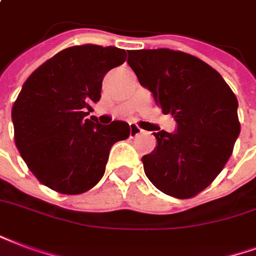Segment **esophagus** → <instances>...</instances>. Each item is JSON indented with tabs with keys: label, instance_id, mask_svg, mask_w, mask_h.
Instances as JSON below:
<instances>
[{
	"label": "esophagus",
	"instance_id": "1",
	"mask_svg": "<svg viewBox=\"0 0 256 256\" xmlns=\"http://www.w3.org/2000/svg\"><path fill=\"white\" fill-rule=\"evenodd\" d=\"M141 133H142V128H138L137 124H134V123H130V137H137Z\"/></svg>",
	"mask_w": 256,
	"mask_h": 256
}]
</instances>
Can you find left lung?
I'll list each match as a JSON object with an SVG mask.
<instances>
[{"label":"left lung","mask_w":256,"mask_h":256,"mask_svg":"<svg viewBox=\"0 0 256 256\" xmlns=\"http://www.w3.org/2000/svg\"><path fill=\"white\" fill-rule=\"evenodd\" d=\"M128 66L153 94L178 132L154 134L157 146L142 157L154 187L179 200L204 191L222 171L240 134L238 99L217 70L183 51H128Z\"/></svg>","instance_id":"left-lung-1"}]
</instances>
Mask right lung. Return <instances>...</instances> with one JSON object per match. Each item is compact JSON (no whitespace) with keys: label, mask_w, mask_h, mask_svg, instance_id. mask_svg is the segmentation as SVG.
Instances as JSON below:
<instances>
[{"label":"right lung","mask_w":256,"mask_h":256,"mask_svg":"<svg viewBox=\"0 0 256 256\" xmlns=\"http://www.w3.org/2000/svg\"><path fill=\"white\" fill-rule=\"evenodd\" d=\"M126 51L98 44L68 47L27 78L12 108L14 144L30 171L51 190L76 196L103 178L114 144L130 136L126 122L90 116L106 73Z\"/></svg>","instance_id":"obj_1"}]
</instances>
